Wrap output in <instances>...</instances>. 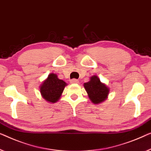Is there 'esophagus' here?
<instances>
[{
  "instance_id": "1",
  "label": "esophagus",
  "mask_w": 151,
  "mask_h": 151,
  "mask_svg": "<svg viewBox=\"0 0 151 151\" xmlns=\"http://www.w3.org/2000/svg\"><path fill=\"white\" fill-rule=\"evenodd\" d=\"M70 81V83H78V80H77V79H75V78H73V79H71Z\"/></svg>"
}]
</instances>
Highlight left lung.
Returning a JSON list of instances; mask_svg holds the SVG:
<instances>
[{
	"instance_id": "8db88e82",
	"label": "left lung",
	"mask_w": 151,
	"mask_h": 151,
	"mask_svg": "<svg viewBox=\"0 0 151 151\" xmlns=\"http://www.w3.org/2000/svg\"><path fill=\"white\" fill-rule=\"evenodd\" d=\"M84 87L93 104L102 102L107 98L109 93V89L100 82L97 76H91L89 82L84 83Z\"/></svg>"
}]
</instances>
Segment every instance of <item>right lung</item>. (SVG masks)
I'll return each instance as SVG.
<instances>
[{
    "instance_id": "add662e5",
    "label": "right lung",
    "mask_w": 151,
    "mask_h": 151,
    "mask_svg": "<svg viewBox=\"0 0 151 151\" xmlns=\"http://www.w3.org/2000/svg\"><path fill=\"white\" fill-rule=\"evenodd\" d=\"M66 85V83L64 81L59 79L57 75L51 73L40 86V93L47 102L55 103L60 99Z\"/></svg>"
}]
</instances>
